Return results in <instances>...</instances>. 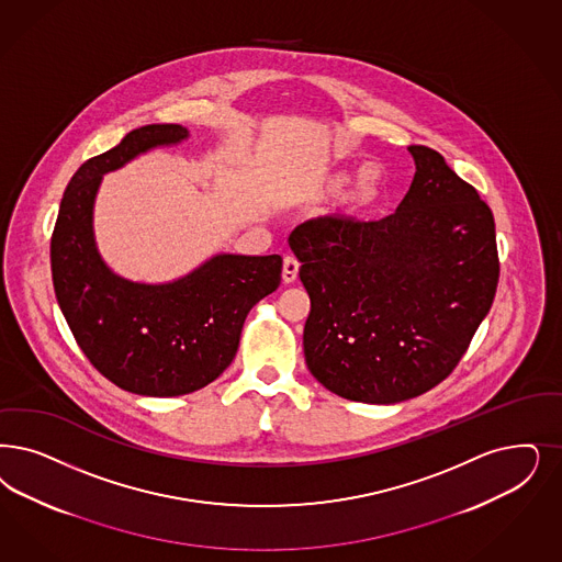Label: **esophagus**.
Segmentation results:
<instances>
[{
	"label": "esophagus",
	"mask_w": 562,
	"mask_h": 562,
	"mask_svg": "<svg viewBox=\"0 0 562 562\" xmlns=\"http://www.w3.org/2000/svg\"><path fill=\"white\" fill-rule=\"evenodd\" d=\"M296 276H299V261L292 255H286L284 263H282V280L286 284H292L296 280Z\"/></svg>",
	"instance_id": "obj_1"
}]
</instances>
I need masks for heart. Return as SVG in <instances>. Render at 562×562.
I'll return each instance as SVG.
<instances>
[{"label": "heart", "mask_w": 562, "mask_h": 562, "mask_svg": "<svg viewBox=\"0 0 562 562\" xmlns=\"http://www.w3.org/2000/svg\"><path fill=\"white\" fill-rule=\"evenodd\" d=\"M345 184V175L322 172L305 191L307 201H319L329 194H336ZM386 193V176L380 168H368L355 178V182L342 193V210L349 215H361L382 201Z\"/></svg>", "instance_id": "b5f03b06"}]
</instances>
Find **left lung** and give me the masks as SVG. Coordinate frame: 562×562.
Here are the masks:
<instances>
[{
    "mask_svg": "<svg viewBox=\"0 0 562 562\" xmlns=\"http://www.w3.org/2000/svg\"><path fill=\"white\" fill-rule=\"evenodd\" d=\"M415 176L382 220L324 215L292 231L311 311L313 378L355 403L438 386L492 307L501 261L492 210L445 157L411 145Z\"/></svg>",
    "mask_w": 562,
    "mask_h": 562,
    "instance_id": "1",
    "label": "left lung"
}]
</instances>
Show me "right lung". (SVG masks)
<instances>
[{"label":"right lung","instance_id":"add662e5","mask_svg":"<svg viewBox=\"0 0 562 562\" xmlns=\"http://www.w3.org/2000/svg\"><path fill=\"white\" fill-rule=\"evenodd\" d=\"M187 136L180 124H149L87 159L64 191L52 234L54 291L78 347L103 378L143 396L212 384L233 363L247 313L280 286V255H215L155 286L124 280L101 261L91 226L101 176Z\"/></svg>","mask_w":562,"mask_h":562}]
</instances>
